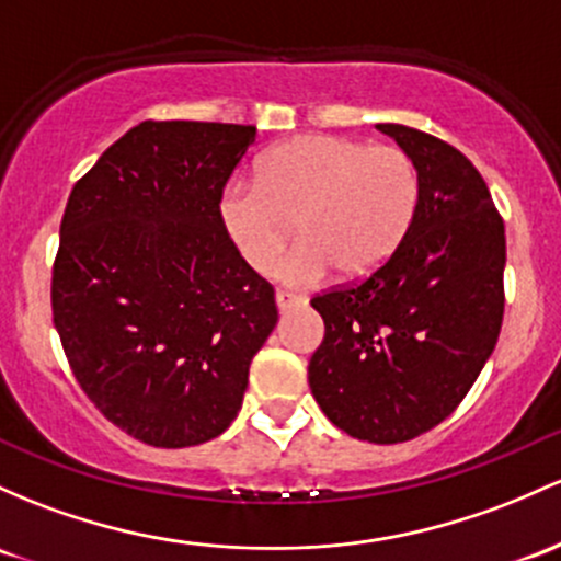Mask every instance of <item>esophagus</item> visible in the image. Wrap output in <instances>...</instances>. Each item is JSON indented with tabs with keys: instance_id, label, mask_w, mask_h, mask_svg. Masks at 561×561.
I'll return each mask as SVG.
<instances>
[{
	"instance_id": "obj_1",
	"label": "esophagus",
	"mask_w": 561,
	"mask_h": 561,
	"mask_svg": "<svg viewBox=\"0 0 561 561\" xmlns=\"http://www.w3.org/2000/svg\"><path fill=\"white\" fill-rule=\"evenodd\" d=\"M300 306H306L304 295H295V293H287V290L276 293V309H279L282 313H287V311H293V309H300Z\"/></svg>"
}]
</instances>
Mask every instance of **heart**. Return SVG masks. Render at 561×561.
Segmentation results:
<instances>
[{
	"mask_svg": "<svg viewBox=\"0 0 561 561\" xmlns=\"http://www.w3.org/2000/svg\"><path fill=\"white\" fill-rule=\"evenodd\" d=\"M417 170L399 146L348 135H298L261 159L255 183H229L218 199L226 237L244 263L268 274L293 233L304 242L282 266L293 285L378 271L402 244L417 207Z\"/></svg>",
	"mask_w": 561,
	"mask_h": 561,
	"instance_id": "obj_1",
	"label": "heart"
}]
</instances>
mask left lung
<instances>
[{
  "instance_id": "1",
  "label": "left lung",
  "mask_w": 561,
  "mask_h": 561,
  "mask_svg": "<svg viewBox=\"0 0 561 561\" xmlns=\"http://www.w3.org/2000/svg\"><path fill=\"white\" fill-rule=\"evenodd\" d=\"M378 130L415 162V218L367 279L311 298L324 341L309 386L348 436L397 445L445 421L490 359L506 300V231L488 183L458 149L404 125Z\"/></svg>"
}]
</instances>
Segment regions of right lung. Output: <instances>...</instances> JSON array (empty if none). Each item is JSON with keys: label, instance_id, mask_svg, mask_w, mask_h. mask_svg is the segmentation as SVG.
Masks as SVG:
<instances>
[{"label": "right lung", "instance_id": "right-lung-1", "mask_svg": "<svg viewBox=\"0 0 561 561\" xmlns=\"http://www.w3.org/2000/svg\"><path fill=\"white\" fill-rule=\"evenodd\" d=\"M252 125L140 122L73 186L53 266V322L73 378L151 447L224 434L252 356L276 328L274 287L218 218Z\"/></svg>", "mask_w": 561, "mask_h": 561}]
</instances>
